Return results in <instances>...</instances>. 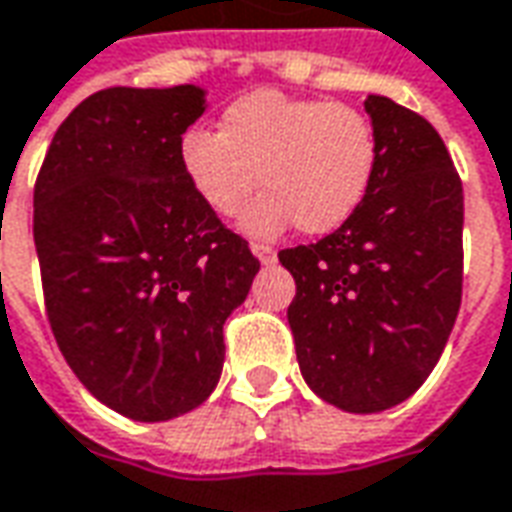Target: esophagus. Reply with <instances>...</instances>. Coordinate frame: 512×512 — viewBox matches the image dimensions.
<instances>
[{"label": "esophagus", "instance_id": "1", "mask_svg": "<svg viewBox=\"0 0 512 512\" xmlns=\"http://www.w3.org/2000/svg\"><path fill=\"white\" fill-rule=\"evenodd\" d=\"M252 252H255L257 260H260L263 266H271V263L277 260V249L268 244H260V241H255V244H252Z\"/></svg>", "mask_w": 512, "mask_h": 512}]
</instances>
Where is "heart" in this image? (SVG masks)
Returning a JSON list of instances; mask_svg holds the SVG:
<instances>
[{
	"mask_svg": "<svg viewBox=\"0 0 512 512\" xmlns=\"http://www.w3.org/2000/svg\"><path fill=\"white\" fill-rule=\"evenodd\" d=\"M377 157L363 110L282 91L241 96L221 113L219 132L191 127L180 138L182 174L216 216H235L260 182L244 216L252 235L291 224L305 235L338 230L363 205Z\"/></svg>",
	"mask_w": 512,
	"mask_h": 512,
	"instance_id": "b5f03b06",
	"label": "heart"
}]
</instances>
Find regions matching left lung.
I'll return each mask as SVG.
<instances>
[{
    "instance_id": "obj_1",
    "label": "left lung",
    "mask_w": 512,
    "mask_h": 512,
    "mask_svg": "<svg viewBox=\"0 0 512 512\" xmlns=\"http://www.w3.org/2000/svg\"><path fill=\"white\" fill-rule=\"evenodd\" d=\"M377 171L363 205L316 244L282 249L302 377L330 405L377 413L438 363L463 296V182L430 121L368 96Z\"/></svg>"
}]
</instances>
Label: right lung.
Here are the masks:
<instances>
[{
    "label": "right lung",
    "mask_w": 512,
    "mask_h": 512,
    "mask_svg": "<svg viewBox=\"0 0 512 512\" xmlns=\"http://www.w3.org/2000/svg\"><path fill=\"white\" fill-rule=\"evenodd\" d=\"M205 91L105 88L57 127L35 180L32 235L46 316L71 371L135 421H166L213 393L224 321L260 260L202 205L180 138Z\"/></svg>",
    "instance_id": "right-lung-1"
}]
</instances>
